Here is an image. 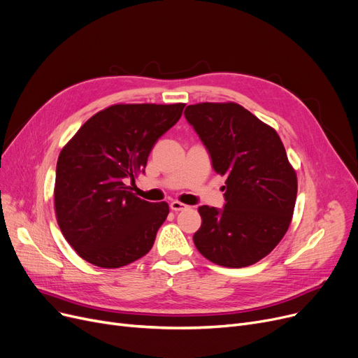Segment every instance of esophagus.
<instances>
[{"label":"esophagus","mask_w":358,"mask_h":358,"mask_svg":"<svg viewBox=\"0 0 358 358\" xmlns=\"http://www.w3.org/2000/svg\"><path fill=\"white\" fill-rule=\"evenodd\" d=\"M169 208H171V210H174V212H180V210L187 209V204H184V203H181V201H177V200H174V201L169 203Z\"/></svg>","instance_id":"1"}]
</instances>
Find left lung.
Masks as SVG:
<instances>
[{
	"label": "left lung",
	"instance_id": "8db88e82",
	"mask_svg": "<svg viewBox=\"0 0 358 358\" xmlns=\"http://www.w3.org/2000/svg\"><path fill=\"white\" fill-rule=\"evenodd\" d=\"M184 116L224 181L223 209L200 206L199 252L241 268L268 255L292 222L297 177L277 131L236 103L187 106Z\"/></svg>",
	"mask_w": 358,
	"mask_h": 358
}]
</instances>
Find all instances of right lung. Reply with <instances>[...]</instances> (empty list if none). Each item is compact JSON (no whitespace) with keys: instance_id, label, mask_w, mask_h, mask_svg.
<instances>
[{"instance_id":"1","label":"right lung","mask_w":358,"mask_h":358,"mask_svg":"<svg viewBox=\"0 0 358 358\" xmlns=\"http://www.w3.org/2000/svg\"><path fill=\"white\" fill-rule=\"evenodd\" d=\"M185 104H115L88 119L56 164L55 212L77 254L103 268L130 264L152 248L169 208L131 193L157 141Z\"/></svg>"}]
</instances>
